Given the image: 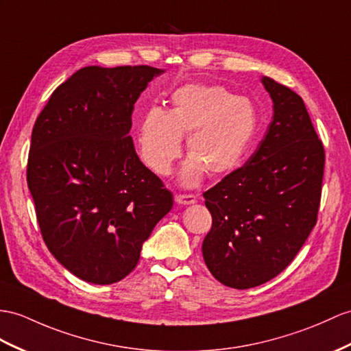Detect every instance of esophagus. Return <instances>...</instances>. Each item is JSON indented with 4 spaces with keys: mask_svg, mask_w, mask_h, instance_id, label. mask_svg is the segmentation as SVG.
Masks as SVG:
<instances>
[{
    "mask_svg": "<svg viewBox=\"0 0 351 351\" xmlns=\"http://www.w3.org/2000/svg\"><path fill=\"white\" fill-rule=\"evenodd\" d=\"M176 201L180 205H191L196 202L195 195H176Z\"/></svg>",
    "mask_w": 351,
    "mask_h": 351,
    "instance_id": "obj_1",
    "label": "esophagus"
}]
</instances>
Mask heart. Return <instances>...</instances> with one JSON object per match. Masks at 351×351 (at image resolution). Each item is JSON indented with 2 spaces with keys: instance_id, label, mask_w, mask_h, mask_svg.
<instances>
[{
  "instance_id": "b5f03b06",
  "label": "heart",
  "mask_w": 351,
  "mask_h": 351,
  "mask_svg": "<svg viewBox=\"0 0 351 351\" xmlns=\"http://www.w3.org/2000/svg\"><path fill=\"white\" fill-rule=\"evenodd\" d=\"M258 130V113L249 98L217 84H186L173 93V108H150L138 126L140 156L149 169L167 176L187 136L189 158L180 169L184 186L198 184L205 173L230 174L245 155Z\"/></svg>"
}]
</instances>
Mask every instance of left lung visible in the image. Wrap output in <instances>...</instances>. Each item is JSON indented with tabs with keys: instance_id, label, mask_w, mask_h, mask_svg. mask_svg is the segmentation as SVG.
Listing matches in <instances>:
<instances>
[{
	"instance_id": "left-lung-1",
	"label": "left lung",
	"mask_w": 351,
	"mask_h": 351,
	"mask_svg": "<svg viewBox=\"0 0 351 351\" xmlns=\"http://www.w3.org/2000/svg\"><path fill=\"white\" fill-rule=\"evenodd\" d=\"M274 102L263 140L245 164L204 193L213 225L205 265L221 285L250 289L293 261L317 221L324 149L302 98L269 77Z\"/></svg>"
}]
</instances>
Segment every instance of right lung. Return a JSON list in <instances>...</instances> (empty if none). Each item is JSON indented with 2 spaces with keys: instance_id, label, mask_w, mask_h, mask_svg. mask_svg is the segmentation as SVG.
I'll return each instance as SVG.
<instances>
[{
  "instance_id": "right-lung-1",
  "label": "right lung",
  "mask_w": 351,
  "mask_h": 351,
  "mask_svg": "<svg viewBox=\"0 0 351 351\" xmlns=\"http://www.w3.org/2000/svg\"><path fill=\"white\" fill-rule=\"evenodd\" d=\"M162 73L149 65L84 66L55 89L34 125L27 180L43 240L88 283L130 274L173 208V193L130 136L134 104Z\"/></svg>"
}]
</instances>
